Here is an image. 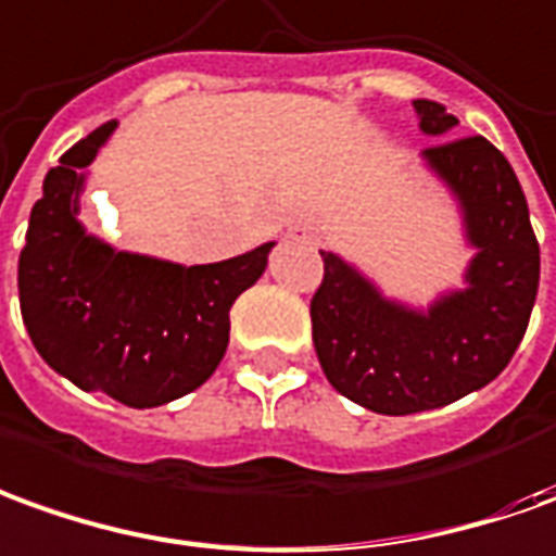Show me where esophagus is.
Instances as JSON below:
<instances>
[{
  "label": "esophagus",
  "mask_w": 556,
  "mask_h": 556,
  "mask_svg": "<svg viewBox=\"0 0 556 556\" xmlns=\"http://www.w3.org/2000/svg\"><path fill=\"white\" fill-rule=\"evenodd\" d=\"M290 239H296V241H305V239H308V236H305V232H302V229H296V232H290Z\"/></svg>",
  "instance_id": "34e87169"
}]
</instances>
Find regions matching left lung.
<instances>
[{
	"label": "left lung",
	"mask_w": 556,
	"mask_h": 556,
	"mask_svg": "<svg viewBox=\"0 0 556 556\" xmlns=\"http://www.w3.org/2000/svg\"><path fill=\"white\" fill-rule=\"evenodd\" d=\"M420 129L445 139L457 117L415 99ZM424 163L451 187L476 256L466 290L427 312L384 300L342 256H324L312 296V339L324 375L342 396L378 415L442 408L490 384L515 357L539 290V241L515 168L484 136L424 148Z\"/></svg>",
	"instance_id": "left-lung-1"
}]
</instances>
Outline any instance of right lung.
Wrapping results in <instances>:
<instances>
[{"mask_svg":"<svg viewBox=\"0 0 556 556\" xmlns=\"http://www.w3.org/2000/svg\"><path fill=\"white\" fill-rule=\"evenodd\" d=\"M114 121L60 156L33 205L17 263L26 332L53 372L129 408L205 384L229 344V308L266 269L269 244L208 266L114 251L80 227L84 168Z\"/></svg>","mask_w":556,"mask_h":556,"instance_id":"right-lung-1","label":"right lung"}]
</instances>
